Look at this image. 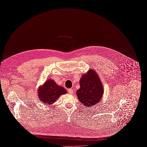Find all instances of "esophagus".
I'll return each instance as SVG.
<instances>
[{
    "label": "esophagus",
    "mask_w": 147,
    "mask_h": 147,
    "mask_svg": "<svg viewBox=\"0 0 147 147\" xmlns=\"http://www.w3.org/2000/svg\"><path fill=\"white\" fill-rule=\"evenodd\" d=\"M68 92L70 94H73V90L72 89H69L68 90Z\"/></svg>",
    "instance_id": "1"
}]
</instances>
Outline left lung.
<instances>
[{"instance_id":"obj_1","label":"left lung","mask_w":147,"mask_h":147,"mask_svg":"<svg viewBox=\"0 0 147 147\" xmlns=\"http://www.w3.org/2000/svg\"><path fill=\"white\" fill-rule=\"evenodd\" d=\"M80 88L77 91L79 100L86 107L99 102L103 95V86L95 70L90 69L80 80Z\"/></svg>"}]
</instances>
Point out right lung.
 <instances>
[{
    "mask_svg": "<svg viewBox=\"0 0 147 147\" xmlns=\"http://www.w3.org/2000/svg\"><path fill=\"white\" fill-rule=\"evenodd\" d=\"M66 92L67 90L63 87L57 85L53 80L49 79L39 88L38 94L43 103L52 104L61 95Z\"/></svg>",
    "mask_w": 147,
    "mask_h": 147,
    "instance_id": "right-lung-1",
    "label": "right lung"
}]
</instances>
